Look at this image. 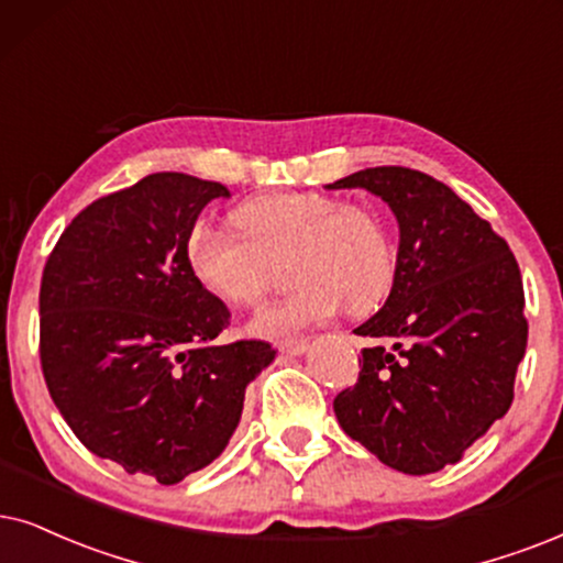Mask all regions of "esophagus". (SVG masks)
Listing matches in <instances>:
<instances>
[{"instance_id": "obj_1", "label": "esophagus", "mask_w": 563, "mask_h": 563, "mask_svg": "<svg viewBox=\"0 0 563 563\" xmlns=\"http://www.w3.org/2000/svg\"><path fill=\"white\" fill-rule=\"evenodd\" d=\"M306 347H309V343L306 340H286V343L277 345V351L290 355V358H296V355H303Z\"/></svg>"}]
</instances>
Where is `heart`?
Here are the masks:
<instances>
[{
    "mask_svg": "<svg viewBox=\"0 0 563 563\" xmlns=\"http://www.w3.org/2000/svg\"><path fill=\"white\" fill-rule=\"evenodd\" d=\"M236 229L197 225L191 273L229 306L257 303L288 262L296 288L252 319V332L283 338L345 309L364 314L395 283V244L379 212L327 191H267L233 212Z\"/></svg>",
    "mask_w": 563,
    "mask_h": 563,
    "instance_id": "1",
    "label": "heart"
}]
</instances>
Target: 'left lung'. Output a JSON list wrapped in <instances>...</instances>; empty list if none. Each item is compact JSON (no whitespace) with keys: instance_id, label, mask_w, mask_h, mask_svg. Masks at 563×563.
Segmentation results:
<instances>
[{"instance_id":"1","label":"left lung","mask_w":563,"mask_h":563,"mask_svg":"<svg viewBox=\"0 0 563 563\" xmlns=\"http://www.w3.org/2000/svg\"><path fill=\"white\" fill-rule=\"evenodd\" d=\"M327 189H366L400 225L395 283L355 327L374 340L334 416L384 465L437 473L507 416L528 347L525 290L507 241L465 199L421 170H355Z\"/></svg>"}]
</instances>
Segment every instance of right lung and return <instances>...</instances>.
<instances>
[{"mask_svg":"<svg viewBox=\"0 0 563 563\" xmlns=\"http://www.w3.org/2000/svg\"><path fill=\"white\" fill-rule=\"evenodd\" d=\"M218 181L151 174L88 205L41 280V368L75 437L126 473L174 486L236 431L265 340L220 345L231 311L191 273L187 241Z\"/></svg>","mask_w":563,"mask_h":563,"instance_id":"add662e5","label":"right lung"}]
</instances>
